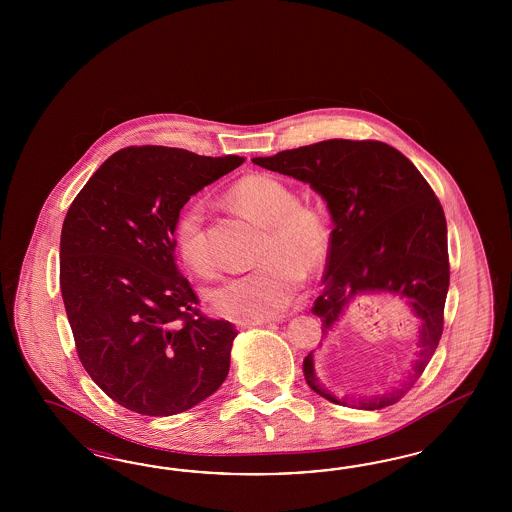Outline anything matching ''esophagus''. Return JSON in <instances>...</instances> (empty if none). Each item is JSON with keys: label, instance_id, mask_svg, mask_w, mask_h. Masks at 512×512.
<instances>
[{"label": "esophagus", "instance_id": "obj_1", "mask_svg": "<svg viewBox=\"0 0 512 512\" xmlns=\"http://www.w3.org/2000/svg\"><path fill=\"white\" fill-rule=\"evenodd\" d=\"M276 321H279V319H276ZM263 323H268L266 319H259V321H242V323H238V326L240 328H251V326H259L263 325Z\"/></svg>", "mask_w": 512, "mask_h": 512}]
</instances>
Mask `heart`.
I'll use <instances>...</instances> for the list:
<instances>
[{
  "label": "heart",
  "instance_id": "b5f03b06",
  "mask_svg": "<svg viewBox=\"0 0 512 512\" xmlns=\"http://www.w3.org/2000/svg\"><path fill=\"white\" fill-rule=\"evenodd\" d=\"M229 201L264 227L261 266L219 281L206 293L210 310L233 321H259L285 310L302 287L304 271L325 264L330 229L325 217L298 201L295 189L274 176L255 174L229 191ZM182 261L199 274L212 272V257L202 233V208L187 204L174 227Z\"/></svg>",
  "mask_w": 512,
  "mask_h": 512
}]
</instances>
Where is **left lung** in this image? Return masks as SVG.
<instances>
[{
    "label": "left lung",
    "mask_w": 512,
    "mask_h": 512,
    "mask_svg": "<svg viewBox=\"0 0 512 512\" xmlns=\"http://www.w3.org/2000/svg\"><path fill=\"white\" fill-rule=\"evenodd\" d=\"M255 165L310 184L332 217L325 289L311 313L323 336L345 310L364 296H394L417 323V353L398 387L347 398L321 385L313 351L304 358L311 390L328 402L357 409H383L415 385L443 334L449 291L447 221L432 187L396 148L377 140L332 139L253 157Z\"/></svg>",
    "instance_id": "left-lung-1"
}]
</instances>
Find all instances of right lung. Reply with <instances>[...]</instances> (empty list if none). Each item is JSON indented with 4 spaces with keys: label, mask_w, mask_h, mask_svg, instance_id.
<instances>
[{
    "label": "right lung",
    "mask_w": 512,
    "mask_h": 512,
    "mask_svg": "<svg viewBox=\"0 0 512 512\" xmlns=\"http://www.w3.org/2000/svg\"><path fill=\"white\" fill-rule=\"evenodd\" d=\"M244 163L167 146L124 148L63 219L60 287L84 370L125 409L171 417L227 379L236 328L197 310L174 263L191 195Z\"/></svg>",
    "instance_id": "1"
}]
</instances>
